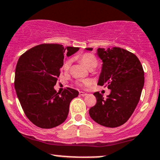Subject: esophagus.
<instances>
[{
  "label": "esophagus",
  "mask_w": 160,
  "mask_h": 160,
  "mask_svg": "<svg viewBox=\"0 0 160 160\" xmlns=\"http://www.w3.org/2000/svg\"><path fill=\"white\" fill-rule=\"evenodd\" d=\"M80 95L81 96H87V93H86V92H80Z\"/></svg>",
  "instance_id": "34e87169"
}]
</instances>
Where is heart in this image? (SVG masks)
I'll list each match as a JSON object with an SVG mask.
<instances>
[{
  "label": "heart",
  "mask_w": 160,
  "mask_h": 160,
  "mask_svg": "<svg viewBox=\"0 0 160 160\" xmlns=\"http://www.w3.org/2000/svg\"><path fill=\"white\" fill-rule=\"evenodd\" d=\"M78 58L80 61H81L89 70L91 69V68H95L98 64L97 58H96V57L93 54L84 53L80 56H79ZM70 66H71V61L68 60L64 63L63 68H64V70H68ZM83 84L85 86H88L90 84V81L89 80H85V81H83Z\"/></svg>",
  "instance_id": "heart-1"
}]
</instances>
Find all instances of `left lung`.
Segmentation results:
<instances>
[{"mask_svg": "<svg viewBox=\"0 0 160 160\" xmlns=\"http://www.w3.org/2000/svg\"><path fill=\"white\" fill-rule=\"evenodd\" d=\"M96 54L102 61L98 85L107 86L111 92L106 98L94 92L96 104L90 108L89 115L105 127H118L128 120L138 106L144 85L143 67L135 54L118 47L99 48Z\"/></svg>", "mask_w": 160, "mask_h": 160, "instance_id": "left-lung-1", "label": "left lung"}]
</instances>
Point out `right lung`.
I'll return each mask as SVG.
<instances>
[{"label":"right lung","mask_w":160,"mask_h":160,"mask_svg":"<svg viewBox=\"0 0 160 160\" xmlns=\"http://www.w3.org/2000/svg\"><path fill=\"white\" fill-rule=\"evenodd\" d=\"M79 48H64L59 44H42L22 54L17 61L14 87L26 117L41 128H52L62 124L69 112L71 100L79 95L67 88L57 92L54 88L64 55L76 53Z\"/></svg>","instance_id":"right-lung-1"}]
</instances>
